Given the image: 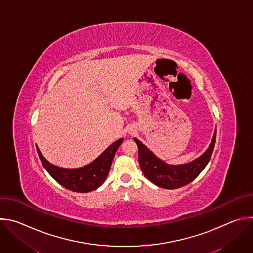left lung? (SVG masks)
<instances>
[{"label": "left lung", "mask_w": 253, "mask_h": 253, "mask_svg": "<svg viewBox=\"0 0 253 253\" xmlns=\"http://www.w3.org/2000/svg\"><path fill=\"white\" fill-rule=\"evenodd\" d=\"M139 150V164L142 172L150 181L165 189H176L192 182L209 162L216 141V131L208 149L196 160L183 165H168L157 158L136 138Z\"/></svg>", "instance_id": "8db88e82"}]
</instances>
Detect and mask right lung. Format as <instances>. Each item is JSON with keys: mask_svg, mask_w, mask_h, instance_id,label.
Wrapping results in <instances>:
<instances>
[{"mask_svg": "<svg viewBox=\"0 0 253 253\" xmlns=\"http://www.w3.org/2000/svg\"><path fill=\"white\" fill-rule=\"evenodd\" d=\"M123 139H119L108 147L92 163L77 169L60 168L48 162L37 148L39 158L48 173L63 187L80 193H87L100 187L109 173L112 160Z\"/></svg>", "mask_w": 253, "mask_h": 253, "instance_id": "add662e5", "label": "right lung"}]
</instances>
